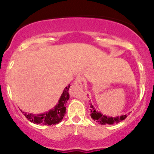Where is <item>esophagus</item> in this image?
<instances>
[{
  "mask_svg": "<svg viewBox=\"0 0 154 154\" xmlns=\"http://www.w3.org/2000/svg\"><path fill=\"white\" fill-rule=\"evenodd\" d=\"M83 82V77L81 76H78L75 80V85L77 87H82Z\"/></svg>",
  "mask_w": 154,
  "mask_h": 154,
  "instance_id": "1",
  "label": "esophagus"
}]
</instances>
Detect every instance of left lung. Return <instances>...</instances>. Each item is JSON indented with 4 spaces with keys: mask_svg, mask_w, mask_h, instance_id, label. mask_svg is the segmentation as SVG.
<instances>
[{
    "mask_svg": "<svg viewBox=\"0 0 154 154\" xmlns=\"http://www.w3.org/2000/svg\"><path fill=\"white\" fill-rule=\"evenodd\" d=\"M91 116L94 121L96 122L99 123L100 125H114L115 123H119V122L122 121L127 117V115H122V116H118L116 117H112V116H108L106 115H104V114H101L100 112H98V111L95 110L92 104H91Z\"/></svg>",
    "mask_w": 154,
    "mask_h": 154,
    "instance_id": "obj_1",
    "label": "left lung"
}]
</instances>
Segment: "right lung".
I'll return each instance as SVG.
<instances>
[{"instance_id": "1", "label": "right lung", "mask_w": 154, "mask_h": 154, "mask_svg": "<svg viewBox=\"0 0 154 154\" xmlns=\"http://www.w3.org/2000/svg\"><path fill=\"white\" fill-rule=\"evenodd\" d=\"M70 88V85H69L63 90V93L60 97L59 102L56 104L54 109H51L47 112L40 114H27L22 110V113L25 116V117L31 122L34 124H40L44 125H52L61 122L63 119V116L66 114V105L67 100L69 98V89Z\"/></svg>"}]
</instances>
